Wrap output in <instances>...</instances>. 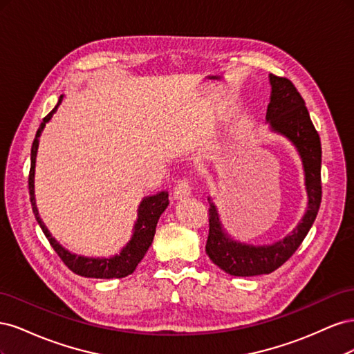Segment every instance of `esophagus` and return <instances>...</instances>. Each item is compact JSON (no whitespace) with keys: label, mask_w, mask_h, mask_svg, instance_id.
Returning <instances> with one entry per match:
<instances>
[{"label":"esophagus","mask_w":354,"mask_h":354,"mask_svg":"<svg viewBox=\"0 0 354 354\" xmlns=\"http://www.w3.org/2000/svg\"><path fill=\"white\" fill-rule=\"evenodd\" d=\"M192 186L187 180H180L174 187V198L176 199H185L190 195Z\"/></svg>","instance_id":"1"}]
</instances>
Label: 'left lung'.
I'll list each match as a JSON object with an SVG mask.
<instances>
[{
    "label": "left lung",
    "instance_id": "1",
    "mask_svg": "<svg viewBox=\"0 0 354 354\" xmlns=\"http://www.w3.org/2000/svg\"><path fill=\"white\" fill-rule=\"evenodd\" d=\"M270 103L266 120L270 130L285 136L298 151L303 160L307 190V211L298 226L272 245L254 246L232 239L220 221L217 207L209 201V233L205 251L214 264L232 276L269 274L291 259L313 226L322 201L320 164L322 147L316 128L310 120L306 103L295 85L288 78L270 73Z\"/></svg>",
    "mask_w": 354,
    "mask_h": 354
}]
</instances>
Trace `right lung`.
<instances>
[{
    "mask_svg": "<svg viewBox=\"0 0 354 354\" xmlns=\"http://www.w3.org/2000/svg\"><path fill=\"white\" fill-rule=\"evenodd\" d=\"M62 100H63V94L59 97V102L55 106V109H53L44 118V120H42L38 131L35 134L34 143H32L30 171H29V180H28L32 211H34L39 227L42 229V232H44L46 238L48 239L50 245L53 246V250L57 252L62 261L65 263L73 273H77L84 277H95V279H120V277H125L136 270L137 264L143 260V257L147 252L149 246L152 245L158 220L160 217V214L165 211V208L169 203L168 202V192H159V194H156V195L146 196L140 202V205H138V211H137V221H136L134 229H133L134 230L133 236H131L130 242H128L121 250L120 254L109 257V259H94V257H84V255L72 254L68 250L63 248V246L51 236V233L46 227V224L42 223V220L39 218V214H38V209L35 205V189H34L35 159H37V152H38L39 137H41L42 130H44L46 124L51 120V116L56 113Z\"/></svg>",
    "mask_w": 354,
    "mask_h": 354,
    "instance_id": "obj_1",
    "label": "right lung"
}]
</instances>
